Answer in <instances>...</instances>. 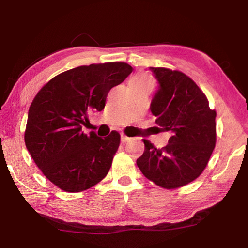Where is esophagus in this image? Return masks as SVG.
<instances>
[{"mask_svg":"<svg viewBox=\"0 0 248 248\" xmlns=\"http://www.w3.org/2000/svg\"><path fill=\"white\" fill-rule=\"evenodd\" d=\"M121 143H127V141H129L130 140H131V138H128V136H125V135H121Z\"/></svg>","mask_w":248,"mask_h":248,"instance_id":"1","label":"esophagus"}]
</instances>
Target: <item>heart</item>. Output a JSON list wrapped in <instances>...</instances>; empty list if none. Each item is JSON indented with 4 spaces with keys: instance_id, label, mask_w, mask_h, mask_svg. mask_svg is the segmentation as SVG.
<instances>
[{
    "instance_id": "1",
    "label": "heart",
    "mask_w": 248,
    "mask_h": 248,
    "mask_svg": "<svg viewBox=\"0 0 248 248\" xmlns=\"http://www.w3.org/2000/svg\"><path fill=\"white\" fill-rule=\"evenodd\" d=\"M131 83L140 86H154V81H152V78L149 76L145 75V73H139V75L134 76L131 78Z\"/></svg>"
}]
</instances>
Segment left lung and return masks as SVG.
Returning a JSON list of instances; mask_svg holds the SVG:
<instances>
[{"instance_id":"left-lung-1","label":"left lung","mask_w":248,"mask_h":248,"mask_svg":"<svg viewBox=\"0 0 248 248\" xmlns=\"http://www.w3.org/2000/svg\"><path fill=\"white\" fill-rule=\"evenodd\" d=\"M157 89L150 110L170 138L162 149L144 140L145 151L136 160L144 176L164 188H176L194 181L207 166L217 141V112L191 78L184 73L149 68Z\"/></svg>"}]
</instances>
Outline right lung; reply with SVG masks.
Wrapping results in <instances>:
<instances>
[{"label": "right lung", "mask_w": 248, "mask_h": 248, "mask_svg": "<svg viewBox=\"0 0 248 248\" xmlns=\"http://www.w3.org/2000/svg\"><path fill=\"white\" fill-rule=\"evenodd\" d=\"M133 68L115 62L73 68L52 78L31 102L24 140L44 175L66 192L96 186L108 175L120 135L107 138L82 131L87 115L101 112L108 92Z\"/></svg>", "instance_id": "obj_1"}]
</instances>
